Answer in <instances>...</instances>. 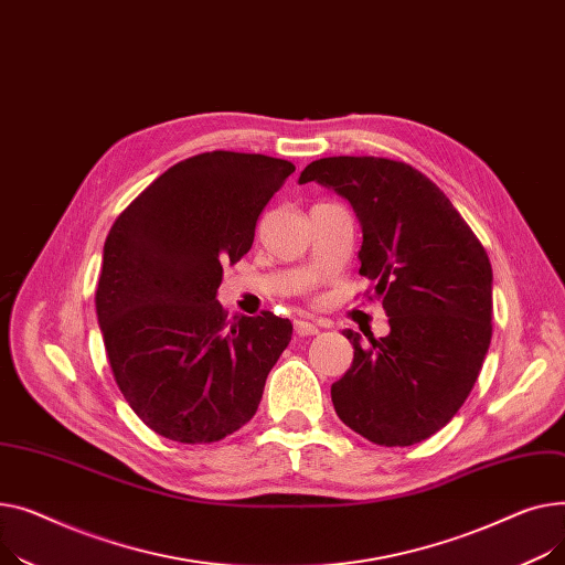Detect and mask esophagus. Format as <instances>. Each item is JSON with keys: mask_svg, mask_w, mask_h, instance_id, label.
<instances>
[{"mask_svg": "<svg viewBox=\"0 0 565 565\" xmlns=\"http://www.w3.org/2000/svg\"><path fill=\"white\" fill-rule=\"evenodd\" d=\"M294 330H296V335H301V338L317 335V333H319V323H310V321H303V319H296V321H294Z\"/></svg>", "mask_w": 565, "mask_h": 565, "instance_id": "34e87169", "label": "esophagus"}]
</instances>
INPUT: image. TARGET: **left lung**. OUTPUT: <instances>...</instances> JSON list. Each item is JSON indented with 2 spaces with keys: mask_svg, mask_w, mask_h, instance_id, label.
Wrapping results in <instances>:
<instances>
[{
  "mask_svg": "<svg viewBox=\"0 0 565 565\" xmlns=\"http://www.w3.org/2000/svg\"><path fill=\"white\" fill-rule=\"evenodd\" d=\"M317 182L351 203L360 276L390 317L385 338L344 330L351 370L330 387L338 417L385 447L440 430L468 399L492 335L490 259L449 198L404 161L326 157L298 184Z\"/></svg>",
  "mask_w": 565,
  "mask_h": 565,
  "instance_id": "left-lung-1",
  "label": "left lung"
}]
</instances>
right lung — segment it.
Returning <instances> with one entry per match:
<instances>
[{"instance_id":"1","label":"right lung","mask_w":565,"mask_h":565,"mask_svg":"<svg viewBox=\"0 0 565 565\" xmlns=\"http://www.w3.org/2000/svg\"><path fill=\"white\" fill-rule=\"evenodd\" d=\"M294 163L214 150L159 175L109 230L95 308L114 379L163 438L203 445L255 415L291 340L264 312L227 321L223 267L253 246L255 225Z\"/></svg>"}]
</instances>
